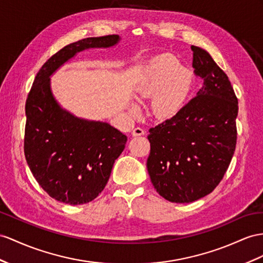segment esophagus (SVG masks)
Instances as JSON below:
<instances>
[{"label": "esophagus", "instance_id": "esophagus-1", "mask_svg": "<svg viewBox=\"0 0 263 263\" xmlns=\"http://www.w3.org/2000/svg\"><path fill=\"white\" fill-rule=\"evenodd\" d=\"M144 133H145V131L142 129V127H136V129L132 131V136L133 137H141V136H144Z\"/></svg>", "mask_w": 263, "mask_h": 263}]
</instances>
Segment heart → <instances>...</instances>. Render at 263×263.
I'll return each instance as SVG.
<instances>
[{"label":"heart","instance_id":"1","mask_svg":"<svg viewBox=\"0 0 263 263\" xmlns=\"http://www.w3.org/2000/svg\"><path fill=\"white\" fill-rule=\"evenodd\" d=\"M192 80L189 69L181 66L174 55L163 53L153 58L140 74L136 86L137 97L140 101L153 98V116L161 120L171 119L183 107ZM131 111L138 112V107L132 105Z\"/></svg>","mask_w":263,"mask_h":263}]
</instances>
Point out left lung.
Masks as SVG:
<instances>
[{
    "label": "left lung",
    "mask_w": 263,
    "mask_h": 263,
    "mask_svg": "<svg viewBox=\"0 0 263 263\" xmlns=\"http://www.w3.org/2000/svg\"><path fill=\"white\" fill-rule=\"evenodd\" d=\"M197 97L169 120L151 127L147 172L165 200L190 203L211 193L223 178L237 144L238 99L209 53L191 46Z\"/></svg>",
    "instance_id": "obj_1"
}]
</instances>
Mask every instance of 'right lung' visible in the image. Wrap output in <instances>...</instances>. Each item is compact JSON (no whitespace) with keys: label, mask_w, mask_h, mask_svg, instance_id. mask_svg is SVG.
<instances>
[{"label":"right lung","mask_w":263,"mask_h":263,"mask_svg":"<svg viewBox=\"0 0 263 263\" xmlns=\"http://www.w3.org/2000/svg\"><path fill=\"white\" fill-rule=\"evenodd\" d=\"M119 41L113 34L64 46L40 69L26 99V162L42 189L63 203L84 204L103 191L127 138L109 123L80 119L62 109L52 94L50 77L77 53L111 48Z\"/></svg>","instance_id":"1"}]
</instances>
